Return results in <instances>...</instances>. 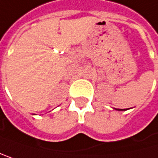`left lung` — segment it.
I'll list each match as a JSON object with an SVG mask.
<instances>
[{"label":"left lung","mask_w":158,"mask_h":158,"mask_svg":"<svg viewBox=\"0 0 158 158\" xmlns=\"http://www.w3.org/2000/svg\"><path fill=\"white\" fill-rule=\"evenodd\" d=\"M116 110H118V111H122L123 109H116ZM124 110H125V109H124Z\"/></svg>","instance_id":"1"}]
</instances>
